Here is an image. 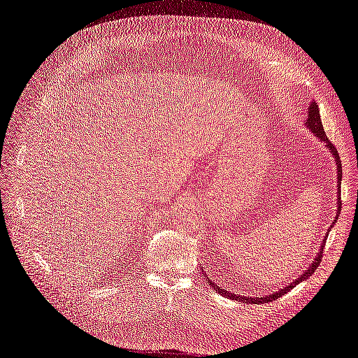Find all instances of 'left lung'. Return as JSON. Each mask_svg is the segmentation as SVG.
Returning <instances> with one entry per match:
<instances>
[{
	"instance_id": "8db88e82",
	"label": "left lung",
	"mask_w": 358,
	"mask_h": 358,
	"mask_svg": "<svg viewBox=\"0 0 358 358\" xmlns=\"http://www.w3.org/2000/svg\"><path fill=\"white\" fill-rule=\"evenodd\" d=\"M308 127L310 128V131H312L313 134H315L317 137H320V138L322 140V142H326V143H327V146L330 148L331 154L334 155L336 162H338V183L341 185V180H342V164H341V158H339V154H338V149L334 148V145L330 142L329 137L326 136V131H324L322 124H321V117H320V110H318V106H317V103H315V101H313V103L309 106ZM338 200H339V203H338V216H339L341 209H342V201H341V197H339ZM334 221H336V220H334ZM329 231H330V230H329ZM326 241H327V239H324V242H322V245H321V251H320L318 257L315 258V262H313V263L310 264V267L306 270L305 273L300 275V276L294 280V282H291V284H289V285H287L285 288H282V289L278 291V292H272V294H267V296H264V297H243V296H241V294H233L231 291H225V289H222V288L215 287V284L209 282V280H208V282L215 288V291H216V292H220V294H222V296H225V297H230V299H233V300L248 301V303H252V305H259V303H266V301H270V300H275V299H278V297H280V296H284L287 291L292 289V288H294L297 284H300L301 280L308 279L313 272H315V268L320 266L321 259H322V249H324V245H326Z\"/></svg>"
}]
</instances>
